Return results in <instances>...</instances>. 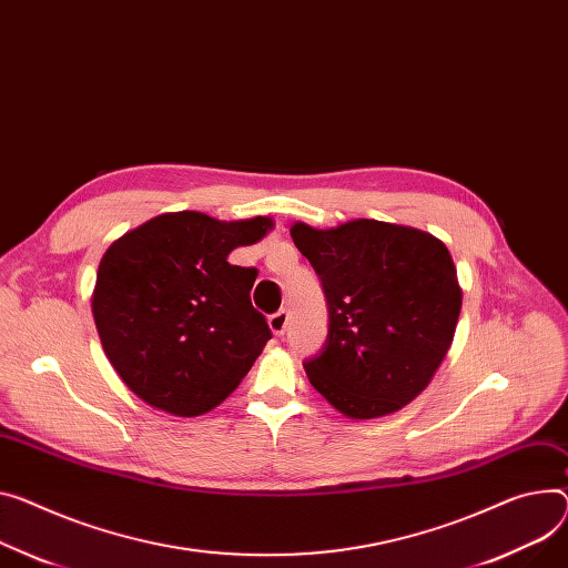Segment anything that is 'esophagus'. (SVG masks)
<instances>
[{
  "mask_svg": "<svg viewBox=\"0 0 568 568\" xmlns=\"http://www.w3.org/2000/svg\"><path fill=\"white\" fill-rule=\"evenodd\" d=\"M268 325H271V332L275 334V336H282L284 332H286V325H288V312H277V314H273L271 318H268Z\"/></svg>",
  "mask_w": 568,
  "mask_h": 568,
  "instance_id": "esophagus-1",
  "label": "esophagus"
}]
</instances>
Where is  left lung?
I'll use <instances>...</instances> for the list:
<instances>
[{
	"instance_id": "8db88e82",
	"label": "left lung",
	"mask_w": 568,
	"mask_h": 568,
	"mask_svg": "<svg viewBox=\"0 0 568 568\" xmlns=\"http://www.w3.org/2000/svg\"><path fill=\"white\" fill-rule=\"evenodd\" d=\"M291 236L329 307L323 353L304 364L312 386L345 418L396 414L423 394L455 338L462 286L446 243L368 217L329 230L297 221Z\"/></svg>"
}]
</instances>
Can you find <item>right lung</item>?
<instances>
[{
	"mask_svg": "<svg viewBox=\"0 0 568 568\" xmlns=\"http://www.w3.org/2000/svg\"><path fill=\"white\" fill-rule=\"evenodd\" d=\"M273 225L271 215L217 221L172 211L106 247L93 318L106 359L145 405L202 416L247 375L271 329L250 302L256 273L227 256L258 243Z\"/></svg>",
	"mask_w": 568,
	"mask_h": 568,
	"instance_id": "right-lung-1",
	"label": "right lung"
}]
</instances>
